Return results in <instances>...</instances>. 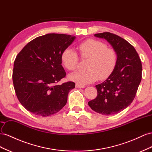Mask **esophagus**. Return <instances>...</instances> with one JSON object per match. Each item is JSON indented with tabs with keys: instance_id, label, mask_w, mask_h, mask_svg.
<instances>
[{
	"instance_id": "obj_1",
	"label": "esophagus",
	"mask_w": 152,
	"mask_h": 152,
	"mask_svg": "<svg viewBox=\"0 0 152 152\" xmlns=\"http://www.w3.org/2000/svg\"><path fill=\"white\" fill-rule=\"evenodd\" d=\"M76 88H85V86L77 83V84H76Z\"/></svg>"
}]
</instances>
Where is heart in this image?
I'll return each mask as SVG.
<instances>
[{
  "mask_svg": "<svg viewBox=\"0 0 152 152\" xmlns=\"http://www.w3.org/2000/svg\"><path fill=\"white\" fill-rule=\"evenodd\" d=\"M81 58H89L86 66L87 70L76 72L69 75V79L80 84H89L99 78L104 80L113 72L118 62L115 50L107 48L102 41L88 39L77 46ZM63 66L69 71H74L78 63V56L71 48L65 49L61 55Z\"/></svg>",
  "mask_w": 152,
  "mask_h": 152,
  "instance_id": "obj_1",
  "label": "heart"
}]
</instances>
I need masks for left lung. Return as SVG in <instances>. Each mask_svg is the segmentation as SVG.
I'll list each match as a JSON object with an SVG mask.
<instances>
[{
	"mask_svg": "<svg viewBox=\"0 0 152 152\" xmlns=\"http://www.w3.org/2000/svg\"><path fill=\"white\" fill-rule=\"evenodd\" d=\"M94 36L110 43L118 55V62L111 75L95 86L97 96L88 104L99 114H117L131 104L135 97L142 77L141 60L134 46L121 37L110 32Z\"/></svg>",
	"mask_w": 152,
	"mask_h": 152,
	"instance_id": "obj_1",
	"label": "left lung"
}]
</instances>
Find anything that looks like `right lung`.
Masks as SVG:
<instances>
[{
	"label": "right lung",
	"mask_w": 152,
	"mask_h": 152,
	"mask_svg": "<svg viewBox=\"0 0 152 152\" xmlns=\"http://www.w3.org/2000/svg\"><path fill=\"white\" fill-rule=\"evenodd\" d=\"M75 36L48 34L29 42L17 55L12 81L16 96L26 110L41 116L58 112L66 104L75 83H57L66 76L61 55Z\"/></svg>",
	"instance_id": "add662e5"
}]
</instances>
